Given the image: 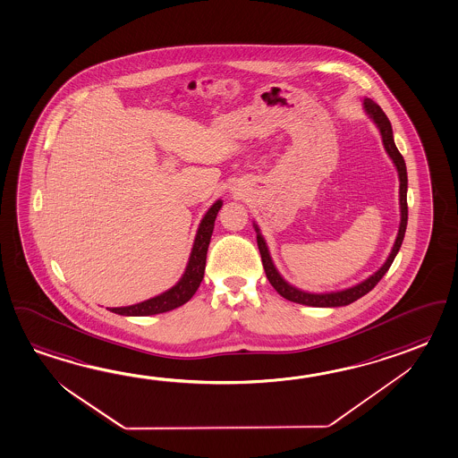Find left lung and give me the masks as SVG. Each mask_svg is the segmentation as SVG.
Segmentation results:
<instances>
[{"mask_svg": "<svg viewBox=\"0 0 458 458\" xmlns=\"http://www.w3.org/2000/svg\"><path fill=\"white\" fill-rule=\"evenodd\" d=\"M364 108L368 112L369 115L372 117V120L376 122L380 133H382V141L386 146V153L394 159V165L398 169V175H400V208H402V223H400V231L396 235V241H394V249L390 257L386 259L384 267L378 269L377 273H374L370 278L366 279L364 283H360L358 286L350 287V289H344L340 293H328V294H309L304 291H299L296 287L287 284L284 279L279 276L278 271L275 268L273 261L269 259L268 249H267V243L263 241L260 233H257V243H259V250H260L261 263H263V268L267 273V278H268L271 286L275 287L278 291V294L291 301V302H297V304L310 305V307H341V305H350L358 301L359 297L366 296L369 291H372L376 287L377 283L380 279L384 278L388 268L392 267L396 253L402 247L403 242L404 231H406V225H408V203H406V190H408V175H406V165H404L403 156L400 154V151L396 149L394 141V131H392V125L388 122L384 110L377 106L374 100L366 99L364 100ZM257 233H259V227L255 225Z\"/></svg>", "mask_w": 458, "mask_h": 458, "instance_id": "obj_1", "label": "left lung"}]
</instances>
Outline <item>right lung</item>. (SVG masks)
<instances>
[{
  "label": "right lung",
  "instance_id": "obj_1",
  "mask_svg": "<svg viewBox=\"0 0 458 458\" xmlns=\"http://www.w3.org/2000/svg\"><path fill=\"white\" fill-rule=\"evenodd\" d=\"M221 207H223V201L219 199L208 209L207 215L203 217L201 225L198 227L197 239H195V245H193V250L190 255L189 267L177 286L172 287L161 296L144 301L141 304L115 307V309H110V312L118 315H131V317H146V315L164 314V312H169V310H174L180 305L189 302L191 296L197 293L199 283L203 281L205 267H207L208 245H209L211 233L215 229L216 216Z\"/></svg>",
  "mask_w": 458,
  "mask_h": 458
}]
</instances>
